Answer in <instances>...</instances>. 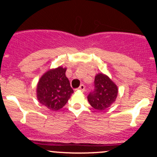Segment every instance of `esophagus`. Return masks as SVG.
Masks as SVG:
<instances>
[{
	"label": "esophagus",
	"mask_w": 157,
	"mask_h": 157,
	"mask_svg": "<svg viewBox=\"0 0 157 157\" xmlns=\"http://www.w3.org/2000/svg\"><path fill=\"white\" fill-rule=\"evenodd\" d=\"M78 89L80 90V91H82V92H84V91H85V86H84V85H80V86L79 87Z\"/></svg>",
	"instance_id": "obj_1"
}]
</instances>
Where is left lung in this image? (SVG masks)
<instances>
[{
  "mask_svg": "<svg viewBox=\"0 0 157 157\" xmlns=\"http://www.w3.org/2000/svg\"><path fill=\"white\" fill-rule=\"evenodd\" d=\"M117 94V86L105 74L98 73L95 76L94 89L88 96V101L94 109L102 111L113 104Z\"/></svg>",
  "mask_w": 157,
  "mask_h": 157,
  "instance_id": "left-lung-1",
  "label": "left lung"
}]
</instances>
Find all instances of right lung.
Returning a JSON list of instances; mask_svg holds the SVG:
<instances>
[{"mask_svg":"<svg viewBox=\"0 0 157 157\" xmlns=\"http://www.w3.org/2000/svg\"><path fill=\"white\" fill-rule=\"evenodd\" d=\"M62 66L48 69L37 84V98L41 105L51 111H58L66 105L74 93Z\"/></svg>","mask_w":157,"mask_h":157,"instance_id":"right-lung-1","label":"right lung"}]
</instances>
